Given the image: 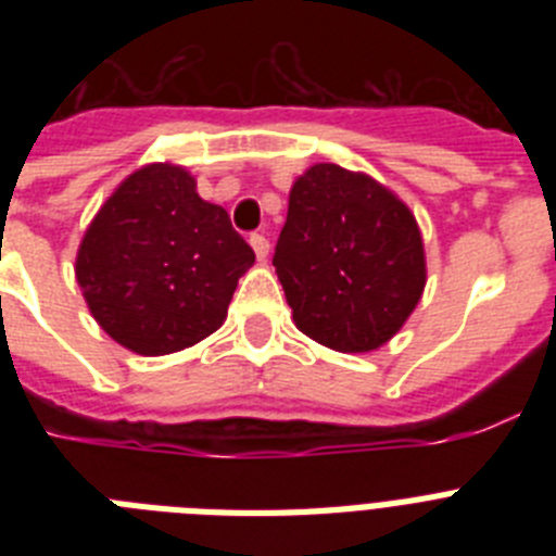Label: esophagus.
<instances>
[{"mask_svg": "<svg viewBox=\"0 0 556 556\" xmlns=\"http://www.w3.org/2000/svg\"><path fill=\"white\" fill-rule=\"evenodd\" d=\"M250 248L255 250V258H258V262H264V258H267V255H269V242H267V239H264L262 233L250 236Z\"/></svg>", "mask_w": 556, "mask_h": 556, "instance_id": "34e87169", "label": "esophagus"}]
</instances>
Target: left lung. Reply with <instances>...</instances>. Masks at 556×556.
Masks as SVG:
<instances>
[{"label": "left lung", "mask_w": 556, "mask_h": 556, "mask_svg": "<svg viewBox=\"0 0 556 556\" xmlns=\"http://www.w3.org/2000/svg\"><path fill=\"white\" fill-rule=\"evenodd\" d=\"M273 264L294 326L339 353L387 345L426 289L424 236L409 205L337 164L308 166L292 184Z\"/></svg>", "instance_id": "obj_1"}]
</instances>
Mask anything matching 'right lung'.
<instances>
[{
	"mask_svg": "<svg viewBox=\"0 0 556 556\" xmlns=\"http://www.w3.org/2000/svg\"><path fill=\"white\" fill-rule=\"evenodd\" d=\"M255 253L180 164H147L100 205L75 278L102 331L139 356L198 345L228 317Z\"/></svg>",
	"mask_w": 556,
	"mask_h": 556,
	"instance_id": "1",
	"label": "right lung"
}]
</instances>
